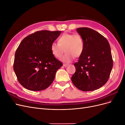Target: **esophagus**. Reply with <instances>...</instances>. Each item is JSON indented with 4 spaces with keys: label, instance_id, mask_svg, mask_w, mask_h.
<instances>
[{
    "label": "esophagus",
    "instance_id": "esophagus-1",
    "mask_svg": "<svg viewBox=\"0 0 125 125\" xmlns=\"http://www.w3.org/2000/svg\"><path fill=\"white\" fill-rule=\"evenodd\" d=\"M69 64L68 63H63V66L64 67H67V66H68Z\"/></svg>",
    "mask_w": 125,
    "mask_h": 125
}]
</instances>
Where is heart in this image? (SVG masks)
Wrapping results in <instances>:
<instances>
[{"label":"heart","instance_id":"1","mask_svg":"<svg viewBox=\"0 0 125 125\" xmlns=\"http://www.w3.org/2000/svg\"><path fill=\"white\" fill-rule=\"evenodd\" d=\"M64 49L66 54L62 58L65 62H69L75 57H80L84 50L83 40L79 34L63 33L58 39V43H52L51 51L55 57L60 58L62 56Z\"/></svg>","mask_w":125,"mask_h":125}]
</instances>
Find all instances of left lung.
<instances>
[{"instance_id": "1", "label": "left lung", "mask_w": 125, "mask_h": 125, "mask_svg": "<svg viewBox=\"0 0 125 125\" xmlns=\"http://www.w3.org/2000/svg\"><path fill=\"white\" fill-rule=\"evenodd\" d=\"M83 40L84 50L74 63L75 72L71 78L75 86L83 91L99 89L108 81L113 61L107 39L88 28L77 29Z\"/></svg>"}]
</instances>
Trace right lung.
Here are the masks:
<instances>
[{"label": "right lung", "mask_w": 125, "mask_h": 125, "mask_svg": "<svg viewBox=\"0 0 125 125\" xmlns=\"http://www.w3.org/2000/svg\"><path fill=\"white\" fill-rule=\"evenodd\" d=\"M61 31H37L21 41L15 53L13 69L20 83L37 91L47 89L53 82L62 63L51 51V44Z\"/></svg>", "instance_id": "obj_1"}]
</instances>
